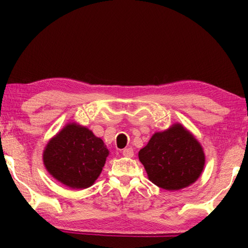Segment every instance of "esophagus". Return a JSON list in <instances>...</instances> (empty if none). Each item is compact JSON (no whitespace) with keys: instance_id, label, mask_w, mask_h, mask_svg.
<instances>
[{"instance_id":"34e87169","label":"esophagus","mask_w":248,"mask_h":248,"mask_svg":"<svg viewBox=\"0 0 248 248\" xmlns=\"http://www.w3.org/2000/svg\"><path fill=\"white\" fill-rule=\"evenodd\" d=\"M123 155L125 157H132L134 155L133 152V149L132 148H127V149H124L123 150Z\"/></svg>"}]
</instances>
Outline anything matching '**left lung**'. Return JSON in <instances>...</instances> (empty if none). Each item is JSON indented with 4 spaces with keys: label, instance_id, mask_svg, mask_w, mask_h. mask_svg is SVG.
Listing matches in <instances>:
<instances>
[{
    "label": "left lung",
    "instance_id": "1",
    "mask_svg": "<svg viewBox=\"0 0 248 248\" xmlns=\"http://www.w3.org/2000/svg\"><path fill=\"white\" fill-rule=\"evenodd\" d=\"M139 159L149 179L166 190H178L196 182L203 170L202 148L183 125L156 132L140 150Z\"/></svg>",
    "mask_w": 248,
    "mask_h": 248
}]
</instances>
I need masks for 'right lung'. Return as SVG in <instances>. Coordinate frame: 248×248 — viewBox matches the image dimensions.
I'll use <instances>...</instances> for the list:
<instances>
[{
	"label": "right lung",
	"instance_id": "1",
	"mask_svg": "<svg viewBox=\"0 0 248 248\" xmlns=\"http://www.w3.org/2000/svg\"><path fill=\"white\" fill-rule=\"evenodd\" d=\"M108 154L103 140L91 130L69 124L46 146L44 163L59 182L84 189L97 179Z\"/></svg>",
	"mask_w": 248,
	"mask_h": 248
}]
</instances>
